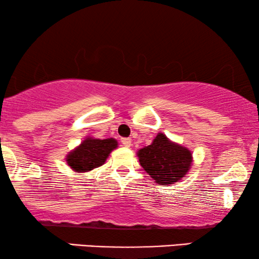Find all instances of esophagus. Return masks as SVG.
<instances>
[{
  "label": "esophagus",
  "instance_id": "obj_1",
  "mask_svg": "<svg viewBox=\"0 0 259 259\" xmlns=\"http://www.w3.org/2000/svg\"><path fill=\"white\" fill-rule=\"evenodd\" d=\"M121 144L122 146L125 147H131V145H132V140H131L130 138H123V139H121Z\"/></svg>",
  "mask_w": 259,
  "mask_h": 259
}]
</instances>
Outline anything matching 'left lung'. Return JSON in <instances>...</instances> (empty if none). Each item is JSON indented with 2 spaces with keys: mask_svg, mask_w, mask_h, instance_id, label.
<instances>
[{
  "mask_svg": "<svg viewBox=\"0 0 259 259\" xmlns=\"http://www.w3.org/2000/svg\"><path fill=\"white\" fill-rule=\"evenodd\" d=\"M138 157L143 168L159 185L177 183L192 166L189 148L173 143L162 133H158L151 145L138 151Z\"/></svg>",
  "mask_w": 259,
  "mask_h": 259,
  "instance_id": "1",
  "label": "left lung"
}]
</instances>
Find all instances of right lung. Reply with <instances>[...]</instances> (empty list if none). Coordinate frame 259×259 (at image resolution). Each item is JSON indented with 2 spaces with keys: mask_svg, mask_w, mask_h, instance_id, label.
Listing matches in <instances>:
<instances>
[{
  "mask_svg": "<svg viewBox=\"0 0 259 259\" xmlns=\"http://www.w3.org/2000/svg\"><path fill=\"white\" fill-rule=\"evenodd\" d=\"M116 147L118 143L113 138L104 140L86 138L75 150L69 152L66 161L74 171L79 173L88 172L104 165L109 153Z\"/></svg>",
  "mask_w": 259,
  "mask_h": 259,
  "instance_id": "add662e5",
  "label": "right lung"
}]
</instances>
